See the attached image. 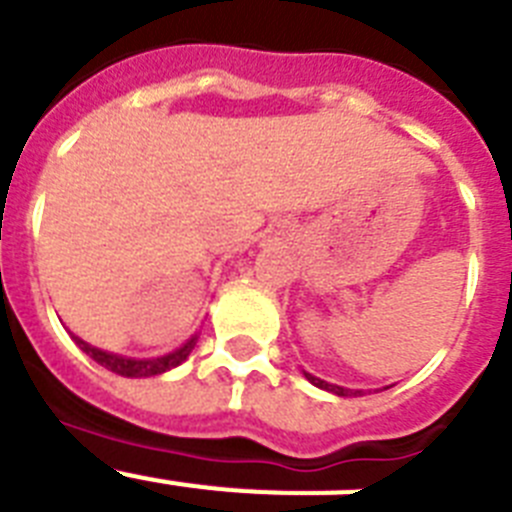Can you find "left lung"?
Masks as SVG:
<instances>
[{
    "instance_id": "1",
    "label": "left lung",
    "mask_w": 512,
    "mask_h": 512,
    "mask_svg": "<svg viewBox=\"0 0 512 512\" xmlns=\"http://www.w3.org/2000/svg\"><path fill=\"white\" fill-rule=\"evenodd\" d=\"M305 377L310 379L312 384H315V387H320V390H328V392H333V395H338V397H348V395H361L359 390H343V387H338V384H328L325 382V379H318V377H312V374H307L305 372Z\"/></svg>"
}]
</instances>
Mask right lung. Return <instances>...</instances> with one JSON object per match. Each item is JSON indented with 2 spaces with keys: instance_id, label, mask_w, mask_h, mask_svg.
<instances>
[{
  "instance_id": "add662e5",
  "label": "right lung",
  "mask_w": 512,
  "mask_h": 512,
  "mask_svg": "<svg viewBox=\"0 0 512 512\" xmlns=\"http://www.w3.org/2000/svg\"><path fill=\"white\" fill-rule=\"evenodd\" d=\"M71 338L79 343V348L89 356V359H94L99 366L110 369V372L120 374V377H156V374L169 372V369L179 366L189 354H192L194 343H197V336H192L182 348H176V351H171V354L166 356H158V359H128V356H117L110 354V351H102V348L89 346V343L81 341L79 336Z\"/></svg>"
}]
</instances>
